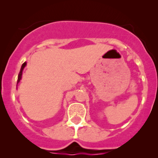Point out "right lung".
<instances>
[{
	"mask_svg": "<svg viewBox=\"0 0 158 158\" xmlns=\"http://www.w3.org/2000/svg\"><path fill=\"white\" fill-rule=\"evenodd\" d=\"M26 65H27V62H25L24 63H23V65H22V66H21V69H20V70H19V75H18V79H17V85L19 84V82L20 81V80H21L22 74H23V69L25 68V66H26Z\"/></svg>",
	"mask_w": 158,
	"mask_h": 158,
	"instance_id": "add662e5",
	"label": "right lung"
}]
</instances>
